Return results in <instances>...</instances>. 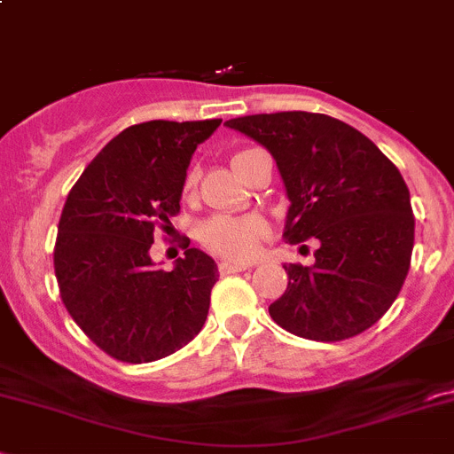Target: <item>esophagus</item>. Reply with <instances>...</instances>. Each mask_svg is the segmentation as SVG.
Wrapping results in <instances>:
<instances>
[{
  "mask_svg": "<svg viewBox=\"0 0 454 454\" xmlns=\"http://www.w3.org/2000/svg\"><path fill=\"white\" fill-rule=\"evenodd\" d=\"M249 266L242 264V262H229V260H223L221 264H218V270H221V275H231V273H240V270H247Z\"/></svg>",
  "mask_w": 454,
  "mask_h": 454,
  "instance_id": "esophagus-1",
  "label": "esophagus"
}]
</instances>
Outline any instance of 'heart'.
<instances>
[{
	"instance_id": "b5f03b06",
	"label": "heart",
	"mask_w": 454,
	"mask_h": 454,
	"mask_svg": "<svg viewBox=\"0 0 454 454\" xmlns=\"http://www.w3.org/2000/svg\"><path fill=\"white\" fill-rule=\"evenodd\" d=\"M249 151L236 153L231 159V166ZM196 184V172L190 170L184 179V194H190ZM266 223L260 216H227V214H216L200 223L199 238L209 251L223 255L229 260H247L258 251L260 238L264 236Z\"/></svg>"
}]
</instances>
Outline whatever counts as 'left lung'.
Listing matches in <instances>:
<instances>
[{"instance_id": "8db88e82", "label": "left lung", "mask_w": 454, "mask_h": 454, "mask_svg": "<svg viewBox=\"0 0 454 454\" xmlns=\"http://www.w3.org/2000/svg\"><path fill=\"white\" fill-rule=\"evenodd\" d=\"M270 153L291 207L284 240L317 238L315 264H284L288 286L270 319L310 340L372 328L398 297L413 254L415 218L400 170L340 120L308 111L227 120Z\"/></svg>"}]
</instances>
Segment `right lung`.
Here are the masks:
<instances>
[{
    "instance_id": "1",
    "label": "right lung",
    "mask_w": 454,
    "mask_h": 454,
    "mask_svg": "<svg viewBox=\"0 0 454 454\" xmlns=\"http://www.w3.org/2000/svg\"><path fill=\"white\" fill-rule=\"evenodd\" d=\"M221 122L129 126L67 194L54 247L60 299L78 328L115 361L170 356L207 319L216 262L200 249H185L175 269L163 270L148 251L155 229H170L179 214L196 146Z\"/></svg>"
}]
</instances>
